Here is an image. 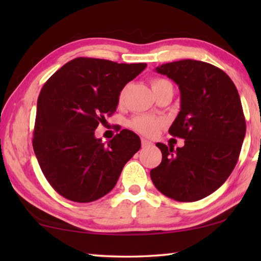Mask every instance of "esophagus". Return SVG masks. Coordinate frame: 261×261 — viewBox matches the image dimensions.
Listing matches in <instances>:
<instances>
[{"mask_svg": "<svg viewBox=\"0 0 261 261\" xmlns=\"http://www.w3.org/2000/svg\"><path fill=\"white\" fill-rule=\"evenodd\" d=\"M151 145H152V141H149L145 138H141V146L147 147V146H151Z\"/></svg>", "mask_w": 261, "mask_h": 261, "instance_id": "34e87169", "label": "esophagus"}]
</instances>
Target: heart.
Here are the masks:
<instances>
[{"label":"heart","mask_w":261,"mask_h":261,"mask_svg":"<svg viewBox=\"0 0 261 261\" xmlns=\"http://www.w3.org/2000/svg\"><path fill=\"white\" fill-rule=\"evenodd\" d=\"M169 83L166 79L162 78H155L152 81V88H156L159 86L163 85V84ZM124 96V91H122L120 95H118V100L120 102L123 100ZM163 124V121L161 118L151 116V115H137L129 122V126L132 130H135L138 134L145 135V136H152L155 134L159 127Z\"/></svg>","instance_id":"1"}]
</instances>
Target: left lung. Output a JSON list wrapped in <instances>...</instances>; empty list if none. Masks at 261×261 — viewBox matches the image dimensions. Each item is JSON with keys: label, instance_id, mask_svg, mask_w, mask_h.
<instances>
[{"label": "left lung", "instance_id": "left-lung-1", "mask_svg": "<svg viewBox=\"0 0 261 261\" xmlns=\"http://www.w3.org/2000/svg\"><path fill=\"white\" fill-rule=\"evenodd\" d=\"M155 70L178 85L180 110L169 134L185 140L176 149L156 144L162 161L151 178L168 198L200 200L226 182L240 156L246 131L240 94L226 72L206 62L182 60Z\"/></svg>", "mask_w": 261, "mask_h": 261}]
</instances>
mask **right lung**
<instances>
[{"mask_svg":"<svg viewBox=\"0 0 261 261\" xmlns=\"http://www.w3.org/2000/svg\"><path fill=\"white\" fill-rule=\"evenodd\" d=\"M146 63L77 57L53 74L38 98L33 149L48 182L62 197L91 202L116 185L140 138L122 130L107 144L94 131L116 112L118 95Z\"/></svg>","mask_w":261,"mask_h":261,"instance_id":"1","label":"right lung"}]
</instances>
